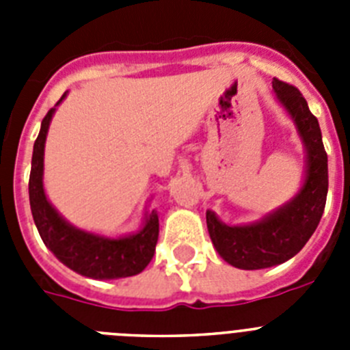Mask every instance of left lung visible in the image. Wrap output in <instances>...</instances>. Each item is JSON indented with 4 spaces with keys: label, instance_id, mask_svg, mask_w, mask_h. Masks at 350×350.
Wrapping results in <instances>:
<instances>
[{
    "label": "left lung",
    "instance_id": "left-lung-1",
    "mask_svg": "<svg viewBox=\"0 0 350 350\" xmlns=\"http://www.w3.org/2000/svg\"><path fill=\"white\" fill-rule=\"evenodd\" d=\"M273 91L293 116L307 145V178L289 205L256 224L231 228L206 212V228L213 247L224 261L242 270L270 268L298 254L314 234L326 206L327 154L317 117L308 110L307 100L295 85L273 79Z\"/></svg>",
    "mask_w": 350,
    "mask_h": 350
}]
</instances>
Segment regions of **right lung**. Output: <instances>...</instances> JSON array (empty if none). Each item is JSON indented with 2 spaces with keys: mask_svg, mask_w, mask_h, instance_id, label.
Returning a JSON list of instances; mask_svg holds the SVG:
<instances>
[{
  "mask_svg": "<svg viewBox=\"0 0 350 350\" xmlns=\"http://www.w3.org/2000/svg\"><path fill=\"white\" fill-rule=\"evenodd\" d=\"M64 96L66 92L61 96L59 101H63ZM52 113L54 108H51L42 120L40 135L33 147L29 173L31 213L43 243L63 265L83 277L122 279L140 273L152 259L159 237V221L154 210L147 215V222L140 233L110 240V238H101L75 230L64 219H61L59 213L47 202L42 184L43 147H45Z\"/></svg>",
  "mask_w": 350,
  "mask_h": 350,
  "instance_id": "add662e5",
  "label": "right lung"
}]
</instances>
